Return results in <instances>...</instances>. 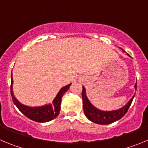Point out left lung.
<instances>
[{
    "label": "left lung",
    "instance_id": "left-lung-1",
    "mask_svg": "<svg viewBox=\"0 0 148 148\" xmlns=\"http://www.w3.org/2000/svg\"><path fill=\"white\" fill-rule=\"evenodd\" d=\"M122 50L123 51V52H125V50H123V49H122ZM136 85L137 82L134 86L135 90H136ZM134 97V96L127 102L125 106H124L121 108L114 110L106 111V110H99V109L93 106L86 96V88L84 86H82V102H83V110L85 115L86 116V117L89 120L94 122V123L99 124V125H108V124L113 123V122L120 119L127 113V110L132 103Z\"/></svg>",
    "mask_w": 148,
    "mask_h": 148
}]
</instances>
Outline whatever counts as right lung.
I'll return each mask as SVG.
<instances>
[{
    "label": "right lung",
    "mask_w": 148,
    "mask_h": 148,
    "mask_svg": "<svg viewBox=\"0 0 148 148\" xmlns=\"http://www.w3.org/2000/svg\"><path fill=\"white\" fill-rule=\"evenodd\" d=\"M71 83L62 87L57 96L53 99L52 104H46L42 106H36V107H30V106H25L21 103L18 99H16L13 93V78L12 73L11 75V95L14 104L17 106L19 110L24 114L26 117L32 120L37 122H47L52 120L58 116L60 110L61 99L63 94L69 90V87Z\"/></svg>",
    "instance_id": "obj_1"
}]
</instances>
